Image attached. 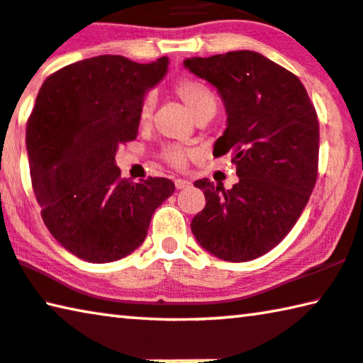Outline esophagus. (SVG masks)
I'll use <instances>...</instances> for the list:
<instances>
[{
    "instance_id": "1",
    "label": "esophagus",
    "mask_w": 363,
    "mask_h": 363,
    "mask_svg": "<svg viewBox=\"0 0 363 363\" xmlns=\"http://www.w3.org/2000/svg\"><path fill=\"white\" fill-rule=\"evenodd\" d=\"M191 183H189L188 180H183V178H177L175 180V186L177 189H183V188H188Z\"/></svg>"
}]
</instances>
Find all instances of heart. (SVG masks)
Segmentation results:
<instances>
[{
    "label": "heart",
    "mask_w": 363,
    "mask_h": 363,
    "mask_svg": "<svg viewBox=\"0 0 363 363\" xmlns=\"http://www.w3.org/2000/svg\"><path fill=\"white\" fill-rule=\"evenodd\" d=\"M172 94L185 105L186 110L191 113L194 118H204V116H213L217 108V97L211 89L203 84V82L194 79V77H182L174 86H172ZM154 111V100L147 97L141 105L139 110L138 121L141 126H149L152 120ZM164 157L170 165L177 169H183L186 165L188 155L180 147H170L165 150Z\"/></svg>",
    "instance_id": "heart-1"
}]
</instances>
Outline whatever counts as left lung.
<instances>
[{
	"label": "left lung",
	"mask_w": 363,
	"mask_h": 363,
	"mask_svg": "<svg viewBox=\"0 0 363 363\" xmlns=\"http://www.w3.org/2000/svg\"><path fill=\"white\" fill-rule=\"evenodd\" d=\"M185 68L214 86L227 128L214 157L232 152L238 183L194 182L206 206L193 217L198 243L217 258L243 263L282 242L308 203L318 175L320 125L300 79L261 53L240 50L186 58Z\"/></svg>",
	"instance_id": "1"
}]
</instances>
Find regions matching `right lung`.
<instances>
[{
	"label": "right lung",
	"instance_id": "right-lung-1",
	"mask_svg": "<svg viewBox=\"0 0 363 363\" xmlns=\"http://www.w3.org/2000/svg\"><path fill=\"white\" fill-rule=\"evenodd\" d=\"M169 58L136 63L100 55L65 66L43 82L27 121L32 186L57 242L89 263H111L141 247L152 214L175 191L169 178L133 183L115 162L136 139L149 89Z\"/></svg>",
	"mask_w": 363,
	"mask_h": 363
}]
</instances>
